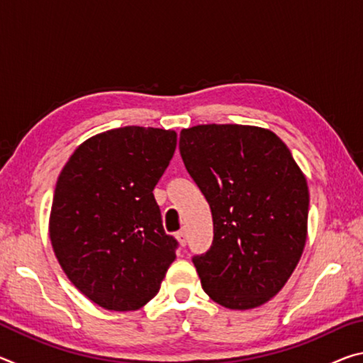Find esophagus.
<instances>
[{
    "label": "esophagus",
    "instance_id": "1",
    "mask_svg": "<svg viewBox=\"0 0 363 363\" xmlns=\"http://www.w3.org/2000/svg\"><path fill=\"white\" fill-rule=\"evenodd\" d=\"M176 238H177V240H179L181 247H186V243H187V230L186 229H181L179 232L176 233Z\"/></svg>",
    "mask_w": 363,
    "mask_h": 363
}]
</instances>
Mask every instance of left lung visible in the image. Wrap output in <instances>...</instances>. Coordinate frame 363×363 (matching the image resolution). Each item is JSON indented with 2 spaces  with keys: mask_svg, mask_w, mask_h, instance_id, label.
I'll list each match as a JSON object with an SVG mask.
<instances>
[{
  "mask_svg": "<svg viewBox=\"0 0 363 363\" xmlns=\"http://www.w3.org/2000/svg\"><path fill=\"white\" fill-rule=\"evenodd\" d=\"M179 150L213 214L211 247L192 257L201 286L229 309L264 304L303 255L304 174L280 138L256 126H192L181 131Z\"/></svg>",
  "mask_w": 363,
  "mask_h": 363,
  "instance_id": "1",
  "label": "left lung"
}]
</instances>
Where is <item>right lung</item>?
Returning a JSON list of instances; mask_svg holds the SVG:
<instances>
[{"label":"right lung","mask_w":363,"mask_h":363,"mask_svg":"<svg viewBox=\"0 0 363 363\" xmlns=\"http://www.w3.org/2000/svg\"><path fill=\"white\" fill-rule=\"evenodd\" d=\"M176 133L125 126L73 152L54 190L49 235L69 280L97 306L136 311L160 290L179 247L162 224L153 189Z\"/></svg>","instance_id":"add662e5"}]
</instances>
